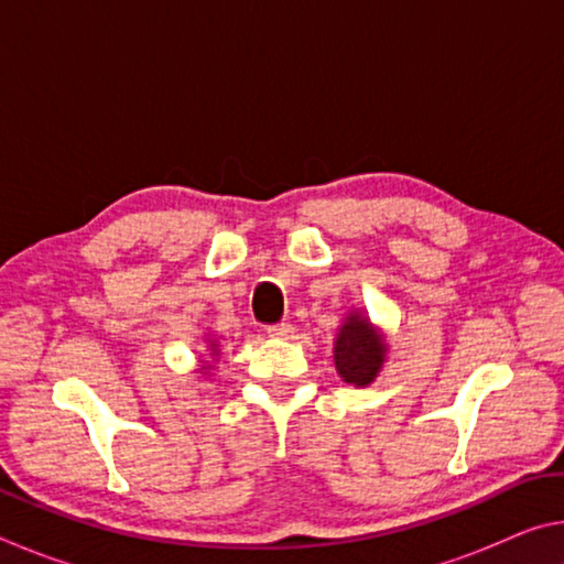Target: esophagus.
Returning a JSON list of instances; mask_svg holds the SVG:
<instances>
[{
  "mask_svg": "<svg viewBox=\"0 0 564 564\" xmlns=\"http://www.w3.org/2000/svg\"><path fill=\"white\" fill-rule=\"evenodd\" d=\"M265 330H269L271 338H281V340L293 336V326H291V323H275V326H269Z\"/></svg>",
  "mask_w": 564,
  "mask_h": 564,
  "instance_id": "esophagus-1",
  "label": "esophagus"
}]
</instances>
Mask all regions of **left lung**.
I'll return each mask as SVG.
<instances>
[{
  "instance_id": "obj_1",
  "label": "left lung",
  "mask_w": 564,
  "mask_h": 564,
  "mask_svg": "<svg viewBox=\"0 0 564 564\" xmlns=\"http://www.w3.org/2000/svg\"><path fill=\"white\" fill-rule=\"evenodd\" d=\"M388 343L373 323L360 313H348L338 328L333 360H336L338 376L352 386H370L378 378L386 362Z\"/></svg>"
}]
</instances>
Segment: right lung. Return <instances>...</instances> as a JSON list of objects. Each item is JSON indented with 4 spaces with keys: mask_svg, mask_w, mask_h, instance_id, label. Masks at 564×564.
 <instances>
[{
    "mask_svg": "<svg viewBox=\"0 0 564 564\" xmlns=\"http://www.w3.org/2000/svg\"><path fill=\"white\" fill-rule=\"evenodd\" d=\"M212 352H214V356H218V346H216V343H212Z\"/></svg>",
    "mask_w": 564,
    "mask_h": 564,
    "instance_id": "1",
    "label": "right lung"
}]
</instances>
